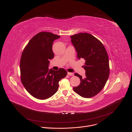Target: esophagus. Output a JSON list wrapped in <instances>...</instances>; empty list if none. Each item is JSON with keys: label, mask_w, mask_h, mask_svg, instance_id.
Listing matches in <instances>:
<instances>
[{"label": "esophagus", "mask_w": 132, "mask_h": 132, "mask_svg": "<svg viewBox=\"0 0 132 132\" xmlns=\"http://www.w3.org/2000/svg\"><path fill=\"white\" fill-rule=\"evenodd\" d=\"M67 74H68V75H69V76H73V75H74V73H72V72H67Z\"/></svg>", "instance_id": "obj_1"}]
</instances>
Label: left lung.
I'll list each match as a JSON object with an SVG mask.
<instances>
[{
	"instance_id": "obj_1",
	"label": "left lung",
	"mask_w": 132,
	"mask_h": 132,
	"mask_svg": "<svg viewBox=\"0 0 132 132\" xmlns=\"http://www.w3.org/2000/svg\"><path fill=\"white\" fill-rule=\"evenodd\" d=\"M71 41L77 52V58L85 60L84 78L77 73L80 85L73 91L82 97L89 98L97 95L104 87L110 73L107 52L103 44L96 37L87 33L70 36Z\"/></svg>"
}]
</instances>
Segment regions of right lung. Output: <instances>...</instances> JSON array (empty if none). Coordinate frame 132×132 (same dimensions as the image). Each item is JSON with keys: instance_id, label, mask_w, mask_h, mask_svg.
I'll return each instance as SVG.
<instances>
[{"instance_id": "1", "label": "right lung", "mask_w": 132, "mask_h": 132, "mask_svg": "<svg viewBox=\"0 0 132 132\" xmlns=\"http://www.w3.org/2000/svg\"><path fill=\"white\" fill-rule=\"evenodd\" d=\"M61 36L48 32H41L34 35L24 48L20 60L21 82L33 97L44 100L57 92L59 82L65 77L67 71L60 68L48 69L50 60L54 54V41Z\"/></svg>"}]
</instances>
